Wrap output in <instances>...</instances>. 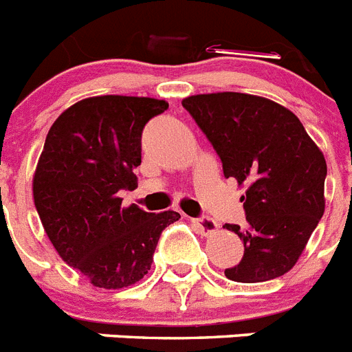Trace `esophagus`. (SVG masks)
Wrapping results in <instances>:
<instances>
[{
  "instance_id": "1",
  "label": "esophagus",
  "mask_w": 352,
  "mask_h": 352,
  "mask_svg": "<svg viewBox=\"0 0 352 352\" xmlns=\"http://www.w3.org/2000/svg\"><path fill=\"white\" fill-rule=\"evenodd\" d=\"M192 222L196 224L197 230H199L201 235H213V233H217L219 231V222H215L213 219H208V217H199V219H192Z\"/></svg>"
}]
</instances>
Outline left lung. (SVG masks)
<instances>
[{
  "instance_id": "8db88e82",
  "label": "left lung",
  "mask_w": 352,
  "mask_h": 352,
  "mask_svg": "<svg viewBox=\"0 0 352 352\" xmlns=\"http://www.w3.org/2000/svg\"><path fill=\"white\" fill-rule=\"evenodd\" d=\"M182 104L221 156L224 176L245 185L248 224L224 226L244 242V256L226 278L260 283L287 274L326 208L322 151L288 108L262 96L213 92Z\"/></svg>"
}]
</instances>
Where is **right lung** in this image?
<instances>
[{
  "label": "right lung",
  "instance_id": "obj_1",
  "mask_svg": "<svg viewBox=\"0 0 352 352\" xmlns=\"http://www.w3.org/2000/svg\"><path fill=\"white\" fill-rule=\"evenodd\" d=\"M169 108L164 99L94 96L60 113L33 173V203L56 253L98 288L135 285L151 269L160 233L179 221L167 210L122 206L133 190L140 137L149 119Z\"/></svg>",
  "mask_w": 352,
  "mask_h": 352
}]
</instances>
